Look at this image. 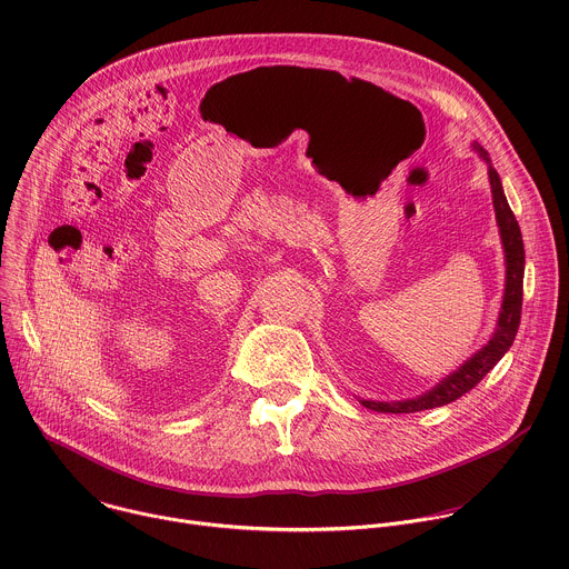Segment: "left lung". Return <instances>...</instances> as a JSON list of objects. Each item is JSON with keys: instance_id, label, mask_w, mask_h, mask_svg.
<instances>
[{"instance_id": "1", "label": "left lung", "mask_w": 569, "mask_h": 569, "mask_svg": "<svg viewBox=\"0 0 569 569\" xmlns=\"http://www.w3.org/2000/svg\"><path fill=\"white\" fill-rule=\"evenodd\" d=\"M475 150L481 152V157L488 161V174H490V186H492V201H495V212H497V223L506 250V292H503V306L499 315L497 330L488 346H483L472 359H468L457 372L446 377L441 383H437L432 390L417 399L408 401H366L361 403L368 410L375 412H392V415H410V412H421V410H432L439 406H448L470 392L510 350L515 343V337L519 332L521 323V308H523V272H526V250H523V237L519 221L503 194V186L499 179V172L492 168L488 152L481 146H475Z\"/></svg>"}]
</instances>
